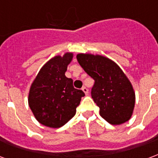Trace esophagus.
I'll return each instance as SVG.
<instances>
[{"label":"esophagus","mask_w":158,"mask_h":158,"mask_svg":"<svg viewBox=\"0 0 158 158\" xmlns=\"http://www.w3.org/2000/svg\"><path fill=\"white\" fill-rule=\"evenodd\" d=\"M82 90L84 91V92H85V95H88V94H89V89H87L86 87H85V86H84V87L82 88Z\"/></svg>","instance_id":"obj_1"}]
</instances>
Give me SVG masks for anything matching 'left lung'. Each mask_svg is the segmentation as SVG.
<instances>
[{
  "label": "left lung",
  "instance_id": "1",
  "mask_svg": "<svg viewBox=\"0 0 158 158\" xmlns=\"http://www.w3.org/2000/svg\"><path fill=\"white\" fill-rule=\"evenodd\" d=\"M79 65L94 80L91 97L99 106L100 115L118 125L132 116L135 94L131 83L118 64L103 56L78 54Z\"/></svg>",
  "mask_w": 158,
  "mask_h": 158
}]
</instances>
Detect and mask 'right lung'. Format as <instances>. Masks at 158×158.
Listing matches in <instances>:
<instances>
[{
	"mask_svg": "<svg viewBox=\"0 0 158 158\" xmlns=\"http://www.w3.org/2000/svg\"><path fill=\"white\" fill-rule=\"evenodd\" d=\"M73 53L56 56L42 67L29 94V106L35 118L50 128H60L75 115L85 93L65 76Z\"/></svg>",
	"mask_w": 158,
	"mask_h": 158,
	"instance_id": "add662e5",
	"label": "right lung"
}]
</instances>
